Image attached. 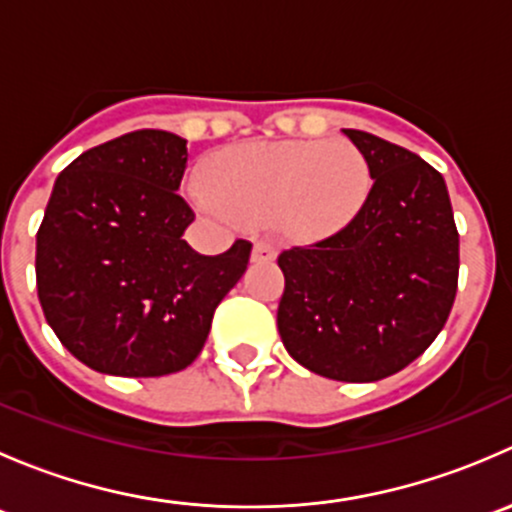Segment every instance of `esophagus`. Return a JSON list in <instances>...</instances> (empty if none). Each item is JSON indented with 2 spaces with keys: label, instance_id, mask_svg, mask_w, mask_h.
I'll list each match as a JSON object with an SVG mask.
<instances>
[{
  "label": "esophagus",
  "instance_id": "34e87169",
  "mask_svg": "<svg viewBox=\"0 0 512 512\" xmlns=\"http://www.w3.org/2000/svg\"><path fill=\"white\" fill-rule=\"evenodd\" d=\"M277 257L275 242L270 240H257L255 247H252V260L255 262H270Z\"/></svg>",
  "mask_w": 512,
  "mask_h": 512
}]
</instances>
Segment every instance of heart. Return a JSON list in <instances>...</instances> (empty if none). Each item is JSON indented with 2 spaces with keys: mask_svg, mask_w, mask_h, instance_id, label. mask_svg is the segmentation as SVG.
Returning <instances> with one entry per match:
<instances>
[{
  "mask_svg": "<svg viewBox=\"0 0 512 512\" xmlns=\"http://www.w3.org/2000/svg\"><path fill=\"white\" fill-rule=\"evenodd\" d=\"M213 180L195 193L210 213L277 218L292 235L322 237L359 213L371 170L349 141H272L227 148L213 160Z\"/></svg>",
  "mask_w": 512,
  "mask_h": 512,
  "instance_id": "1",
  "label": "heart"
}]
</instances>
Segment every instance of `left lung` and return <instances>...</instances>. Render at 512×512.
Returning <instances> with one entry per match:
<instances>
[{"label": "left lung", "mask_w": 512, "mask_h": 512, "mask_svg": "<svg viewBox=\"0 0 512 512\" xmlns=\"http://www.w3.org/2000/svg\"><path fill=\"white\" fill-rule=\"evenodd\" d=\"M344 133L374 185L342 230L280 252L277 329L304 369L379 381L418 359L446 324L458 289V230L433 165L366 131Z\"/></svg>", "instance_id": "left-lung-1"}]
</instances>
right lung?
<instances>
[{
	"mask_svg": "<svg viewBox=\"0 0 512 512\" xmlns=\"http://www.w3.org/2000/svg\"><path fill=\"white\" fill-rule=\"evenodd\" d=\"M188 141L126 133L56 178L36 232V289L59 342L94 371L165 376L195 361L215 307L247 270L252 242L200 255L178 195Z\"/></svg>",
	"mask_w": 512,
	"mask_h": 512,
	"instance_id": "obj_1",
	"label": "right lung"
}]
</instances>
